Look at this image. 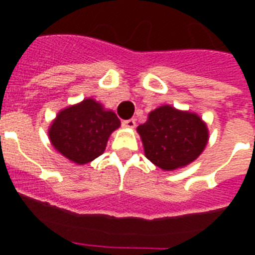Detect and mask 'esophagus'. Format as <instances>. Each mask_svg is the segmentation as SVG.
I'll return each instance as SVG.
<instances>
[{"mask_svg":"<svg viewBox=\"0 0 255 255\" xmlns=\"http://www.w3.org/2000/svg\"><path fill=\"white\" fill-rule=\"evenodd\" d=\"M124 126V127L127 128H135L136 126V120L135 119H128V120H124L123 123H122Z\"/></svg>","mask_w":255,"mask_h":255,"instance_id":"1","label":"esophagus"}]
</instances>
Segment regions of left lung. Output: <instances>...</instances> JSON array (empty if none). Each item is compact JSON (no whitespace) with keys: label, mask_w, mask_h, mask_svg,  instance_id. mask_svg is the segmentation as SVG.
Returning <instances> with one entry per match:
<instances>
[{"label":"left lung","mask_w":255,"mask_h":255,"mask_svg":"<svg viewBox=\"0 0 255 255\" xmlns=\"http://www.w3.org/2000/svg\"><path fill=\"white\" fill-rule=\"evenodd\" d=\"M148 160L161 169L185 167L197 159L208 143V128L196 114L156 108L137 127Z\"/></svg>","instance_id":"8db88e82"}]
</instances>
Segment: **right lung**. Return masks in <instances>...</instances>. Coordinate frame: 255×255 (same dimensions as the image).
Returning a JSON list of instances; mask_svg holds the SVG:
<instances>
[{
    "instance_id": "right-lung-1",
    "label": "right lung",
    "mask_w": 255,
    "mask_h": 255,
    "mask_svg": "<svg viewBox=\"0 0 255 255\" xmlns=\"http://www.w3.org/2000/svg\"><path fill=\"white\" fill-rule=\"evenodd\" d=\"M119 126L114 112L104 111L94 99H85L58 114L49 136L58 152L83 165L103 153L108 137Z\"/></svg>"
}]
</instances>
